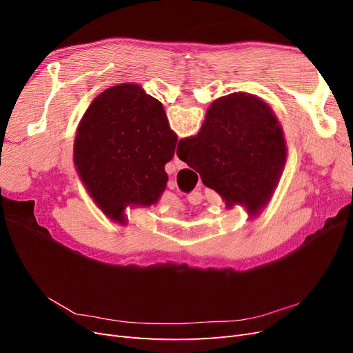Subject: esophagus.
I'll list each match as a JSON object with an SVG mask.
<instances>
[{
    "label": "esophagus",
    "mask_w": 353,
    "mask_h": 353,
    "mask_svg": "<svg viewBox=\"0 0 353 353\" xmlns=\"http://www.w3.org/2000/svg\"><path fill=\"white\" fill-rule=\"evenodd\" d=\"M174 162H175V166H176V169H183V168L185 166V163L183 162V160H179L176 154H175V157H174Z\"/></svg>",
    "instance_id": "34e87169"
}]
</instances>
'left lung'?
I'll return each mask as SVG.
<instances>
[{"instance_id": "obj_1", "label": "left lung", "mask_w": 353, "mask_h": 353, "mask_svg": "<svg viewBox=\"0 0 353 353\" xmlns=\"http://www.w3.org/2000/svg\"><path fill=\"white\" fill-rule=\"evenodd\" d=\"M176 141L162 103L135 83H121L85 112L74 138V166L100 209L122 223L128 205L150 206L165 191V165Z\"/></svg>"}]
</instances>
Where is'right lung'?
Returning a JSON list of instances; mask_svg holds the SVG:
<instances>
[{"label": "right lung", "mask_w": 353, "mask_h": 353, "mask_svg": "<svg viewBox=\"0 0 353 353\" xmlns=\"http://www.w3.org/2000/svg\"><path fill=\"white\" fill-rule=\"evenodd\" d=\"M176 154L228 208L240 203L256 215L283 172L287 147L270 105L234 92L210 104L200 132L181 140Z\"/></svg>", "instance_id": "1"}]
</instances>
